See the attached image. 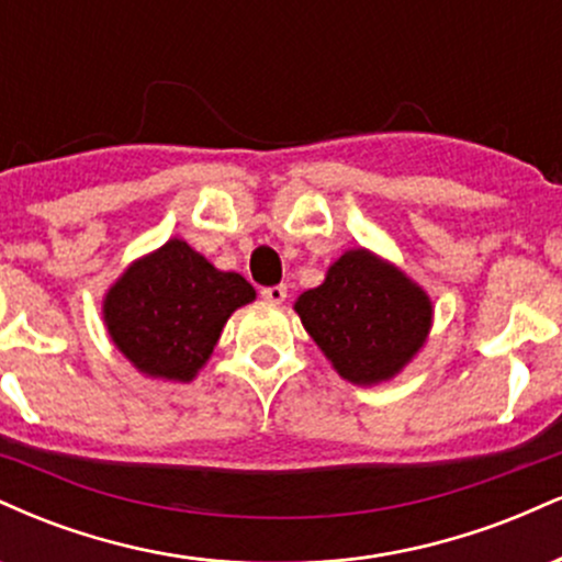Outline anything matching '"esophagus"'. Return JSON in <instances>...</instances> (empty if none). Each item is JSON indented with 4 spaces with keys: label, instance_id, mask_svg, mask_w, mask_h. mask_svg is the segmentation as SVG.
<instances>
[{
    "label": "esophagus",
    "instance_id": "obj_1",
    "mask_svg": "<svg viewBox=\"0 0 562 562\" xmlns=\"http://www.w3.org/2000/svg\"><path fill=\"white\" fill-rule=\"evenodd\" d=\"M261 299L269 303H282L288 299V288L285 285H272V288H263L261 290Z\"/></svg>",
    "mask_w": 562,
    "mask_h": 562
}]
</instances>
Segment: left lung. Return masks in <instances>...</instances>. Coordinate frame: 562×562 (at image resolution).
I'll use <instances>...</instances> for the list:
<instances>
[{"mask_svg": "<svg viewBox=\"0 0 562 562\" xmlns=\"http://www.w3.org/2000/svg\"><path fill=\"white\" fill-rule=\"evenodd\" d=\"M295 312L340 378L375 385L404 370L434 322L428 293L370 250H346Z\"/></svg>", "mask_w": 562, "mask_h": 562, "instance_id": "obj_1", "label": "left lung"}]
</instances>
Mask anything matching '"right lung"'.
I'll use <instances>...</instances> for the list:
<instances>
[{
  "label": "right lung",
  "instance_id": "1",
  "mask_svg": "<svg viewBox=\"0 0 562 562\" xmlns=\"http://www.w3.org/2000/svg\"><path fill=\"white\" fill-rule=\"evenodd\" d=\"M256 299L237 272H218L173 237L134 261L102 301V319L142 375L190 383L209 362L235 308Z\"/></svg>",
  "mask_w": 562,
  "mask_h": 562
}]
</instances>
